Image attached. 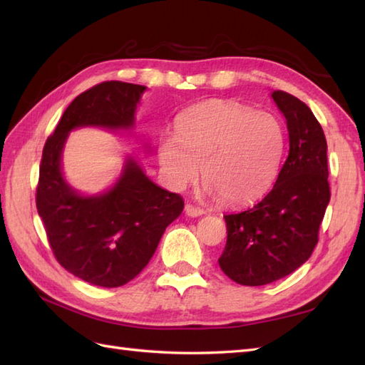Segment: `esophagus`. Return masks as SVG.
Listing matches in <instances>:
<instances>
[{"instance_id": "esophagus-1", "label": "esophagus", "mask_w": 365, "mask_h": 365, "mask_svg": "<svg viewBox=\"0 0 365 365\" xmlns=\"http://www.w3.org/2000/svg\"><path fill=\"white\" fill-rule=\"evenodd\" d=\"M185 213H187L188 216H191V218H196V216H202L205 212L202 210V208H199L196 205L187 204V205H185Z\"/></svg>"}]
</instances>
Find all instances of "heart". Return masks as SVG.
<instances>
[{"label": "heart", "instance_id": "b5f03b06", "mask_svg": "<svg viewBox=\"0 0 365 365\" xmlns=\"http://www.w3.org/2000/svg\"><path fill=\"white\" fill-rule=\"evenodd\" d=\"M175 128L158 143L161 170L174 188L196 182L200 166L207 190L226 205L252 202L273 185L284 133L271 114L208 100L185 111Z\"/></svg>", "mask_w": 365, "mask_h": 365}]
</instances>
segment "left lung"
<instances>
[{
    "label": "left lung",
    "mask_w": 365,
    "mask_h": 365,
    "mask_svg": "<svg viewBox=\"0 0 365 365\" xmlns=\"http://www.w3.org/2000/svg\"><path fill=\"white\" fill-rule=\"evenodd\" d=\"M284 114L290 150L273 190L245 212L224 216L227 243L221 269L242 285H265L299 268L319 243L331 199L327 138L304 102L274 91Z\"/></svg>",
    "instance_id": "1"
}]
</instances>
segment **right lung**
<instances>
[{"mask_svg": "<svg viewBox=\"0 0 365 365\" xmlns=\"http://www.w3.org/2000/svg\"><path fill=\"white\" fill-rule=\"evenodd\" d=\"M145 86L105 81L67 106L43 145L36 205L54 257L68 273L98 287L136 277L163 232L180 216L183 199L155 185L133 158L103 195L81 196L64 180L61 157L68 131L80 127L131 128Z\"/></svg>", "mask_w": 365, "mask_h": 365, "instance_id": "1", "label": "right lung"}]
</instances>
